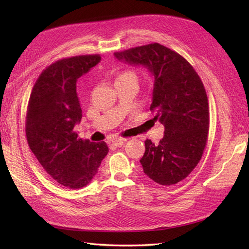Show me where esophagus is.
Masks as SVG:
<instances>
[{"label":"esophagus","instance_id":"esophagus-1","mask_svg":"<svg viewBox=\"0 0 249 249\" xmlns=\"http://www.w3.org/2000/svg\"><path fill=\"white\" fill-rule=\"evenodd\" d=\"M125 142L126 138H114L112 141V143L114 145H116V147H120V145H123Z\"/></svg>","mask_w":249,"mask_h":249}]
</instances>
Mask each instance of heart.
Instances as JSON below:
<instances>
[{"label":"heart","mask_w":249,"mask_h":249,"mask_svg":"<svg viewBox=\"0 0 249 249\" xmlns=\"http://www.w3.org/2000/svg\"><path fill=\"white\" fill-rule=\"evenodd\" d=\"M121 77H133V78H136L135 74L131 71H123L121 74L117 77V78H121Z\"/></svg>","instance_id":"heart-1"}]
</instances>
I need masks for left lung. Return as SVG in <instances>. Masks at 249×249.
Returning <instances> with one entry per match:
<instances>
[{
	"label": "left lung",
	"mask_w": 249,
	"mask_h": 249,
	"mask_svg": "<svg viewBox=\"0 0 249 249\" xmlns=\"http://www.w3.org/2000/svg\"><path fill=\"white\" fill-rule=\"evenodd\" d=\"M119 61L142 65L154 77L150 110L165 126L163 137L144 142L141 163L155 183L170 186L183 180L201 160L209 132L207 94L196 70L179 53L160 43L114 53Z\"/></svg>",
	"instance_id": "left-lung-1"
}]
</instances>
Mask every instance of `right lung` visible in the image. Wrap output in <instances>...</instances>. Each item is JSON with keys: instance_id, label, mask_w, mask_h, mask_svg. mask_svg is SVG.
I'll return each mask as SVG.
<instances>
[{"instance_id": "right-lung-1", "label": "right lung", "mask_w": 249, "mask_h": 249, "mask_svg": "<svg viewBox=\"0 0 249 249\" xmlns=\"http://www.w3.org/2000/svg\"><path fill=\"white\" fill-rule=\"evenodd\" d=\"M100 60L99 54L58 60L41 72L29 97V148L51 178L71 189L87 186L108 152L105 142L83 141L75 131L82 118L77 80Z\"/></svg>"}]
</instances>
